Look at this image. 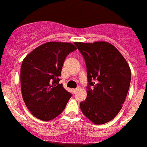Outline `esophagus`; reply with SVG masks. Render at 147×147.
<instances>
[{
  "label": "esophagus",
  "mask_w": 147,
  "mask_h": 147,
  "mask_svg": "<svg viewBox=\"0 0 147 147\" xmlns=\"http://www.w3.org/2000/svg\"><path fill=\"white\" fill-rule=\"evenodd\" d=\"M79 90V88H75V89H73V92L74 93H76V92H77V91Z\"/></svg>",
  "instance_id": "34e87169"
}]
</instances>
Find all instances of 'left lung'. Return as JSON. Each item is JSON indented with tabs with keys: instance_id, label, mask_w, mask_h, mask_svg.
Masks as SVG:
<instances>
[{
	"instance_id": "8db88e82",
	"label": "left lung",
	"mask_w": 147,
	"mask_h": 147,
	"mask_svg": "<svg viewBox=\"0 0 147 147\" xmlns=\"http://www.w3.org/2000/svg\"><path fill=\"white\" fill-rule=\"evenodd\" d=\"M86 61L88 85L86 99L80 104L84 116L95 125L110 122L124 104L131 82L125 59L111 43L75 42Z\"/></svg>"
}]
</instances>
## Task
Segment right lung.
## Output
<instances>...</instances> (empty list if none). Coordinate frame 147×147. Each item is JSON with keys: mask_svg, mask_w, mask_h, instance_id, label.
<instances>
[{"mask_svg": "<svg viewBox=\"0 0 147 147\" xmlns=\"http://www.w3.org/2000/svg\"><path fill=\"white\" fill-rule=\"evenodd\" d=\"M76 49L71 43L47 42L23 59L21 89L23 100L36 118L49 121L61 114L71 98L63 87L61 72L67 55Z\"/></svg>", "mask_w": 147, "mask_h": 147, "instance_id": "right-lung-1", "label": "right lung"}]
</instances>
